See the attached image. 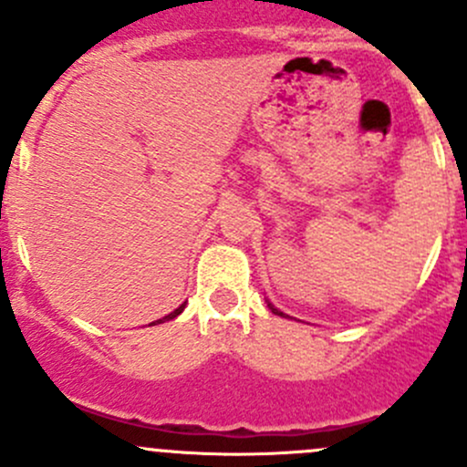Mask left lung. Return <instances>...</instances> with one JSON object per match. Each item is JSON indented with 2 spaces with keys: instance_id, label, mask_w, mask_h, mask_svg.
<instances>
[{
  "instance_id": "1",
  "label": "left lung",
  "mask_w": 467,
  "mask_h": 467,
  "mask_svg": "<svg viewBox=\"0 0 467 467\" xmlns=\"http://www.w3.org/2000/svg\"><path fill=\"white\" fill-rule=\"evenodd\" d=\"M268 307H271V312H273V314H277V317H285V314H282L280 309H275V307H273V305H268Z\"/></svg>"
}]
</instances>
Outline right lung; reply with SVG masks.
I'll list each match as a JSON object with an SVG mask.
<instances>
[{
	"label": "right lung",
	"mask_w": 467,
	"mask_h": 467,
	"mask_svg": "<svg viewBox=\"0 0 467 467\" xmlns=\"http://www.w3.org/2000/svg\"><path fill=\"white\" fill-rule=\"evenodd\" d=\"M182 309H185V303H182L181 307H178V309H173L171 314H167V317H164V318H158V321H155V323H150V325H158V323H164V321H171V318H176L178 314H182Z\"/></svg>",
	"instance_id": "add662e5"
}]
</instances>
